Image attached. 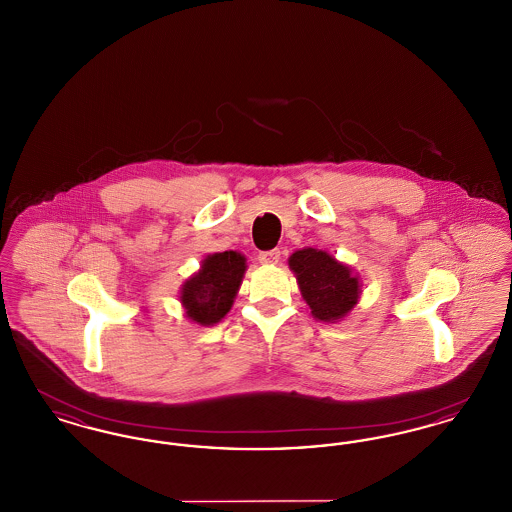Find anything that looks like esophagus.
<instances>
[{
  "label": "esophagus",
  "mask_w": 512,
  "mask_h": 512,
  "mask_svg": "<svg viewBox=\"0 0 512 512\" xmlns=\"http://www.w3.org/2000/svg\"><path fill=\"white\" fill-rule=\"evenodd\" d=\"M278 261H280V251L278 249H270V251L259 253V263H263V265H276Z\"/></svg>",
  "instance_id": "obj_1"
}]
</instances>
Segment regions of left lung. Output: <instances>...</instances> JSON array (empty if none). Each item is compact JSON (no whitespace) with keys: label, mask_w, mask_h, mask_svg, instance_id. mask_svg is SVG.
<instances>
[{"label":"left lung","mask_w":512,"mask_h":512,"mask_svg":"<svg viewBox=\"0 0 512 512\" xmlns=\"http://www.w3.org/2000/svg\"><path fill=\"white\" fill-rule=\"evenodd\" d=\"M290 268L311 315L322 322H338L359 301L361 280L330 253L305 247L290 257Z\"/></svg>","instance_id":"8db88e82"}]
</instances>
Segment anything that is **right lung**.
<instances>
[{"mask_svg":"<svg viewBox=\"0 0 512 512\" xmlns=\"http://www.w3.org/2000/svg\"><path fill=\"white\" fill-rule=\"evenodd\" d=\"M245 257L238 251L207 255L201 268L182 286L180 301L186 317L213 326L232 309L245 274Z\"/></svg>","mask_w":512,"mask_h":512,"instance_id":"add662e5","label":"right lung"}]
</instances>
